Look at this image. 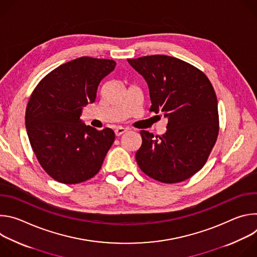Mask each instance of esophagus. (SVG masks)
Masks as SVG:
<instances>
[{"label":"esophagus","instance_id":"esophagus-1","mask_svg":"<svg viewBox=\"0 0 257 257\" xmlns=\"http://www.w3.org/2000/svg\"><path fill=\"white\" fill-rule=\"evenodd\" d=\"M125 132H127V129L124 128V127H118L115 129V134L116 136H121L123 135Z\"/></svg>","mask_w":257,"mask_h":257}]
</instances>
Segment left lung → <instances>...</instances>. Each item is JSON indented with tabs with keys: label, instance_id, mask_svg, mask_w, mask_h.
<instances>
[{
	"label": "left lung",
	"instance_id": "8db88e82",
	"mask_svg": "<svg viewBox=\"0 0 257 257\" xmlns=\"http://www.w3.org/2000/svg\"><path fill=\"white\" fill-rule=\"evenodd\" d=\"M150 89L151 112L168 119L167 131H140L135 155L139 168L163 183H178L197 173L218 134L217 99L204 73L180 59L153 55L128 59Z\"/></svg>",
	"mask_w": 257,
	"mask_h": 257
}]
</instances>
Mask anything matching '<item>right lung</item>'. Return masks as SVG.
<instances>
[{"instance_id": "obj_1", "label": "right lung", "mask_w": 257, "mask_h": 257, "mask_svg": "<svg viewBox=\"0 0 257 257\" xmlns=\"http://www.w3.org/2000/svg\"><path fill=\"white\" fill-rule=\"evenodd\" d=\"M115 67L116 62L107 59L72 60L50 72L29 98L25 126L31 148L43 169L60 183L77 184L92 178L111 149L114 131L86 126L80 116Z\"/></svg>"}]
</instances>
